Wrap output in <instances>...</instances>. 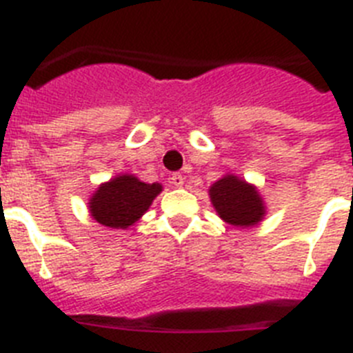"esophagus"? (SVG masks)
<instances>
[{
  "mask_svg": "<svg viewBox=\"0 0 353 353\" xmlns=\"http://www.w3.org/2000/svg\"><path fill=\"white\" fill-rule=\"evenodd\" d=\"M183 182H185V179H183V176L180 173H173V174H171V183H173L174 187H182Z\"/></svg>",
  "mask_w": 353,
  "mask_h": 353,
  "instance_id": "esophagus-1",
  "label": "esophagus"
}]
</instances>
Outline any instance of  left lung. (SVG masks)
<instances>
[{
	"instance_id": "left-lung-1",
	"label": "left lung",
	"mask_w": 353,
	"mask_h": 353,
	"mask_svg": "<svg viewBox=\"0 0 353 353\" xmlns=\"http://www.w3.org/2000/svg\"><path fill=\"white\" fill-rule=\"evenodd\" d=\"M215 212L224 223L236 228H251L261 223L267 207L256 185L233 173H226L208 189Z\"/></svg>"
}]
</instances>
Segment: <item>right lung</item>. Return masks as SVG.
Listing matches in <instances>:
<instances>
[{"label": "right lung", "mask_w": 353, "mask_h": 353, "mask_svg": "<svg viewBox=\"0 0 353 353\" xmlns=\"http://www.w3.org/2000/svg\"><path fill=\"white\" fill-rule=\"evenodd\" d=\"M161 192V183H146L130 173H120L97 187L88 201V210L102 226L127 230L141 219Z\"/></svg>", "instance_id": "1"}]
</instances>
